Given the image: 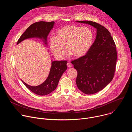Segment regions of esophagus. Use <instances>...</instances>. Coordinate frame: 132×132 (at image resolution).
I'll return each instance as SVG.
<instances>
[{
  "instance_id": "obj_1",
  "label": "esophagus",
  "mask_w": 132,
  "mask_h": 132,
  "mask_svg": "<svg viewBox=\"0 0 132 132\" xmlns=\"http://www.w3.org/2000/svg\"><path fill=\"white\" fill-rule=\"evenodd\" d=\"M67 67H68V68H71V66H72L71 64V63H67Z\"/></svg>"
}]
</instances>
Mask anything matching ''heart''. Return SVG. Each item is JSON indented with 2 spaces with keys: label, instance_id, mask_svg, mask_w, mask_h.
<instances>
[{
  "label": "heart",
  "instance_id": "b5f03b06",
  "mask_svg": "<svg viewBox=\"0 0 132 132\" xmlns=\"http://www.w3.org/2000/svg\"><path fill=\"white\" fill-rule=\"evenodd\" d=\"M94 41L92 30L88 27L68 25L56 32L55 37H50L51 51L55 57L62 60L67 51L76 58L85 55L91 48Z\"/></svg>",
  "mask_w": 132,
  "mask_h": 132
}]
</instances>
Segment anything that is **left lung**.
<instances>
[{"mask_svg":"<svg viewBox=\"0 0 132 132\" xmlns=\"http://www.w3.org/2000/svg\"><path fill=\"white\" fill-rule=\"evenodd\" d=\"M76 22L89 24L97 29L96 40L89 52L71 61L78 73L77 87L84 93L91 95L102 90L113 78L117 60L116 45L104 27L90 21Z\"/></svg>","mask_w":132,"mask_h":132,"instance_id":"8db88e82","label":"left lung"}]
</instances>
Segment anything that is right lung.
Masks as SVG:
<instances>
[{
  "mask_svg": "<svg viewBox=\"0 0 132 132\" xmlns=\"http://www.w3.org/2000/svg\"><path fill=\"white\" fill-rule=\"evenodd\" d=\"M55 22L40 21L31 24L22 34L18 40L17 44L22 41L36 37L44 42L47 45V36L51 30L53 29ZM67 62L66 61H55L52 62V65L48 76L45 81L37 86H31L23 81V84L32 92L39 96H45L53 91L57 87L59 80L63 73L67 69Z\"/></svg>",
  "mask_w": 132,
  "mask_h": 132,
  "instance_id": "1",
  "label": "right lung"
}]
</instances>
